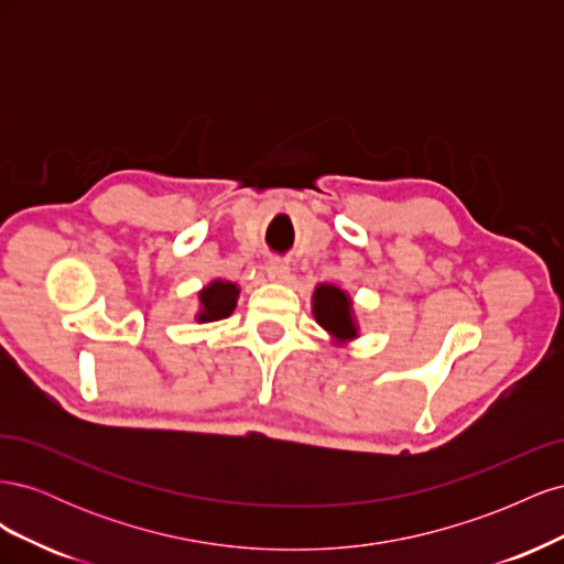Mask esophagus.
Returning <instances> with one entry per match:
<instances>
[{
	"label": "esophagus",
	"mask_w": 564,
	"mask_h": 564,
	"mask_svg": "<svg viewBox=\"0 0 564 564\" xmlns=\"http://www.w3.org/2000/svg\"><path fill=\"white\" fill-rule=\"evenodd\" d=\"M265 272L272 282H286L289 280V263L282 259H270L265 263Z\"/></svg>",
	"instance_id": "obj_1"
}]
</instances>
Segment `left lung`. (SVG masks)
I'll return each mask as SVG.
<instances>
[{
	"mask_svg": "<svg viewBox=\"0 0 564 564\" xmlns=\"http://www.w3.org/2000/svg\"><path fill=\"white\" fill-rule=\"evenodd\" d=\"M313 317L338 346H344L348 340L360 336V327H357L355 311H352V299L348 292H344V289L336 284L322 282L315 286Z\"/></svg>",
	"mask_w": 564,
	"mask_h": 564,
	"instance_id": "obj_1",
	"label": "left lung"
}]
</instances>
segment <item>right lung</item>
I'll list each match as a JSON object with an SVG mask.
<instances>
[{
  "mask_svg": "<svg viewBox=\"0 0 564 564\" xmlns=\"http://www.w3.org/2000/svg\"><path fill=\"white\" fill-rule=\"evenodd\" d=\"M199 311L195 315L197 322H216L230 317L237 299H240V286L230 280H212L207 286L199 289Z\"/></svg>",
  "mask_w": 564,
  "mask_h": 564,
  "instance_id": "1",
  "label": "right lung"
}]
</instances>
